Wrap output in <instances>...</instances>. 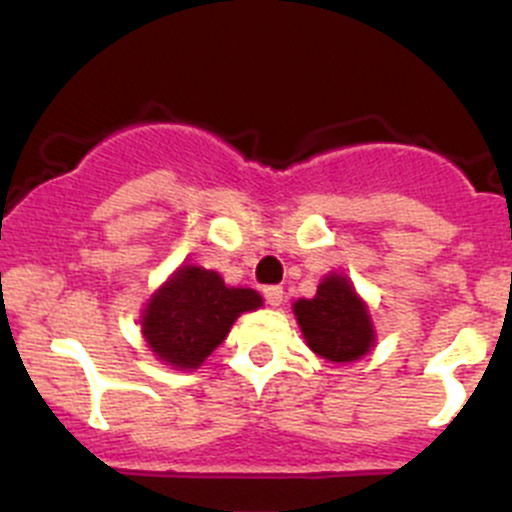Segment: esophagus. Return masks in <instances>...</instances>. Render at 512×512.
Here are the masks:
<instances>
[{
    "label": "esophagus",
    "instance_id": "34e87169",
    "mask_svg": "<svg viewBox=\"0 0 512 512\" xmlns=\"http://www.w3.org/2000/svg\"><path fill=\"white\" fill-rule=\"evenodd\" d=\"M262 294H265V299H267V304H270V307H280L282 304V287H277V285H270V287H265L262 289Z\"/></svg>",
    "mask_w": 512,
    "mask_h": 512
}]
</instances>
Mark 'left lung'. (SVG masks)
<instances>
[{"mask_svg": "<svg viewBox=\"0 0 512 512\" xmlns=\"http://www.w3.org/2000/svg\"><path fill=\"white\" fill-rule=\"evenodd\" d=\"M292 309L307 347L334 364L361 359L374 347L369 309L347 277L327 275L312 299H297Z\"/></svg>", "mask_w": 512, "mask_h": 512, "instance_id": "left-lung-1", "label": "left lung"}]
</instances>
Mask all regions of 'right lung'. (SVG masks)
<instances>
[{
	"label": "right lung",
	"mask_w": 512,
	"mask_h": 512,
	"mask_svg": "<svg viewBox=\"0 0 512 512\" xmlns=\"http://www.w3.org/2000/svg\"><path fill=\"white\" fill-rule=\"evenodd\" d=\"M262 307L255 289L227 287L223 277L183 265L148 299L141 332L151 352L175 369H198L242 312Z\"/></svg>",
	"instance_id": "1"
}]
</instances>
